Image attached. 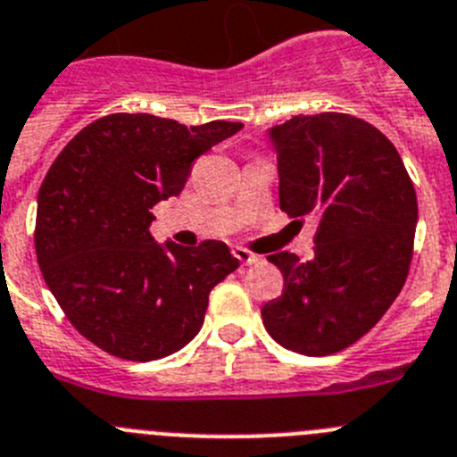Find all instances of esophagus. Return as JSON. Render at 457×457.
<instances>
[{"instance_id": "1", "label": "esophagus", "mask_w": 457, "mask_h": 457, "mask_svg": "<svg viewBox=\"0 0 457 457\" xmlns=\"http://www.w3.org/2000/svg\"><path fill=\"white\" fill-rule=\"evenodd\" d=\"M233 256H236L242 265H256V262H261V256L251 253V251L245 249V246H233Z\"/></svg>"}]
</instances>
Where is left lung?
Wrapping results in <instances>:
<instances>
[{"label":"left lung","instance_id":"obj_1","mask_svg":"<svg viewBox=\"0 0 457 457\" xmlns=\"http://www.w3.org/2000/svg\"><path fill=\"white\" fill-rule=\"evenodd\" d=\"M270 140L280 211L311 217L317 231L312 261L270 256L286 287L262 305V324L296 353H337L374 328L408 278L414 186L395 145L360 117L295 115Z\"/></svg>","mask_w":457,"mask_h":457}]
</instances>
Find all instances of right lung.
Wrapping results in <instances>:
<instances>
[{
  "label": "right lung",
  "instance_id": "add662e5",
  "mask_svg": "<svg viewBox=\"0 0 457 457\" xmlns=\"http://www.w3.org/2000/svg\"><path fill=\"white\" fill-rule=\"evenodd\" d=\"M240 129L112 112L58 154L37 192V265L92 345L149 362L199 333L208 295L240 262L220 240L158 245L149 233L152 208L181 195L192 161Z\"/></svg>",
  "mask_w": 457,
  "mask_h": 457
}]
</instances>
